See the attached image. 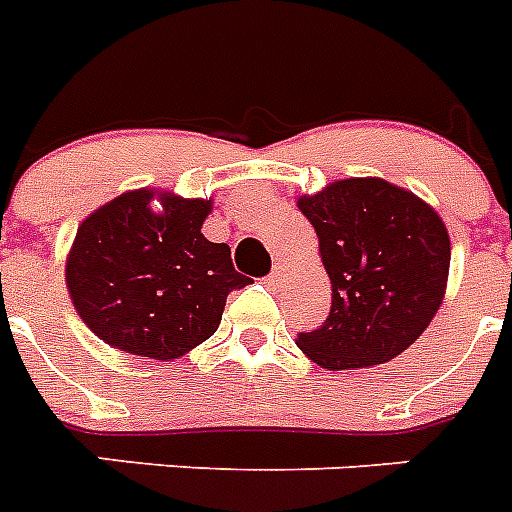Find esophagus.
I'll use <instances>...</instances> for the list:
<instances>
[{
    "label": "esophagus",
    "mask_w": 512,
    "mask_h": 512,
    "mask_svg": "<svg viewBox=\"0 0 512 512\" xmlns=\"http://www.w3.org/2000/svg\"><path fill=\"white\" fill-rule=\"evenodd\" d=\"M286 275H288L286 265H283V262H275L273 270H270V275L265 278V281H268L270 288H278L283 283V278H286Z\"/></svg>",
    "instance_id": "obj_1"
}]
</instances>
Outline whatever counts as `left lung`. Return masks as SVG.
<instances>
[{
  "mask_svg": "<svg viewBox=\"0 0 512 512\" xmlns=\"http://www.w3.org/2000/svg\"><path fill=\"white\" fill-rule=\"evenodd\" d=\"M296 206L311 221L330 275V317L296 345L330 371L397 358L446 296L451 239L433 206L381 177L335 180Z\"/></svg>",
  "mask_w": 512,
  "mask_h": 512,
  "instance_id": "obj_1",
  "label": "left lung"
}]
</instances>
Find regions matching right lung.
Here are the masks:
<instances>
[{
    "label": "right lung",
    "mask_w": 512,
    "mask_h": 512,
    "mask_svg": "<svg viewBox=\"0 0 512 512\" xmlns=\"http://www.w3.org/2000/svg\"><path fill=\"white\" fill-rule=\"evenodd\" d=\"M211 198L139 188L79 224L66 288L82 322L110 348L175 361L219 330L226 296L244 286L229 244L201 234Z\"/></svg>",
    "instance_id": "right-lung-1"
}]
</instances>
